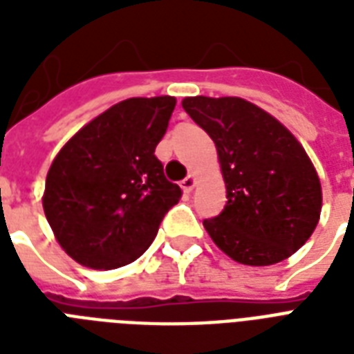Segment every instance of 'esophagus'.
<instances>
[{
	"instance_id": "34e87169",
	"label": "esophagus",
	"mask_w": 354,
	"mask_h": 354,
	"mask_svg": "<svg viewBox=\"0 0 354 354\" xmlns=\"http://www.w3.org/2000/svg\"><path fill=\"white\" fill-rule=\"evenodd\" d=\"M194 187H196V176H194V174H189V176L182 182V189L185 193H193Z\"/></svg>"
}]
</instances>
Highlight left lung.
Segmentation results:
<instances>
[{
  "mask_svg": "<svg viewBox=\"0 0 354 354\" xmlns=\"http://www.w3.org/2000/svg\"><path fill=\"white\" fill-rule=\"evenodd\" d=\"M183 110L215 141L227 204L204 221L211 241L248 266H270L310 239L322 183L288 128L241 97H185Z\"/></svg>",
  "mask_w": 354,
  "mask_h": 354,
  "instance_id": "8db88e82",
  "label": "left lung"
}]
</instances>
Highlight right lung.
<instances>
[{"label": "right lung", "instance_id": "right-lung-1", "mask_svg": "<svg viewBox=\"0 0 354 354\" xmlns=\"http://www.w3.org/2000/svg\"><path fill=\"white\" fill-rule=\"evenodd\" d=\"M176 99L132 97L80 128L55 156L41 196L69 257L113 270L141 257L182 189L154 156Z\"/></svg>", "mask_w": 354, "mask_h": 354}]
</instances>
